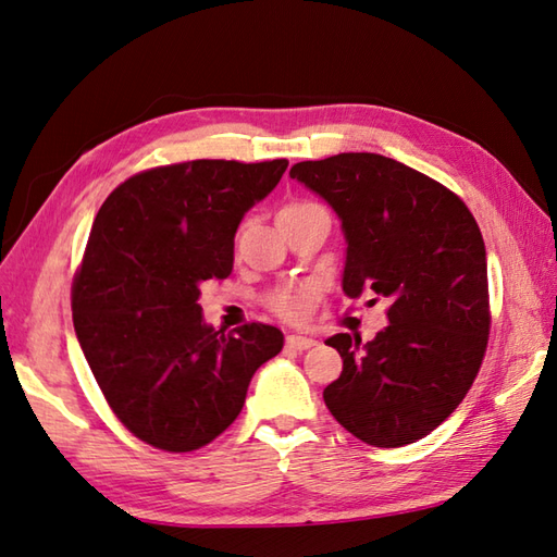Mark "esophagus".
<instances>
[{
	"instance_id": "obj_1",
	"label": "esophagus",
	"mask_w": 557,
	"mask_h": 557,
	"mask_svg": "<svg viewBox=\"0 0 557 557\" xmlns=\"http://www.w3.org/2000/svg\"><path fill=\"white\" fill-rule=\"evenodd\" d=\"M287 347L294 349V351H304V349L315 347V339L313 337H304V335H289L287 337Z\"/></svg>"
}]
</instances>
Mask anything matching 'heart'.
Returning <instances> with one entry per match:
<instances>
[{"instance_id":"b5f03b06","label":"heart","mask_w":557,"mask_h":557,"mask_svg":"<svg viewBox=\"0 0 557 557\" xmlns=\"http://www.w3.org/2000/svg\"><path fill=\"white\" fill-rule=\"evenodd\" d=\"M304 206H311V203H292L282 210H294V208H304ZM311 301H313V287H297V289H287V292L275 294V297H272V309H275L282 318H287V321L299 323V321H304L306 313H309Z\"/></svg>"}]
</instances>
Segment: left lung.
I'll use <instances>...</instances> for the list:
<instances>
[{
    "mask_svg": "<svg viewBox=\"0 0 557 557\" xmlns=\"http://www.w3.org/2000/svg\"><path fill=\"white\" fill-rule=\"evenodd\" d=\"M292 180L335 210L347 242L342 292L389 301L371 342L327 339L342 373L323 389L330 413L375 447L437 429L474 383L488 345L486 246L469 208L417 170L375 152L297 162Z\"/></svg>",
    "mask_w": 557,
    "mask_h": 557,
    "instance_id": "left-lung-1",
    "label": "left lung"
}]
</instances>
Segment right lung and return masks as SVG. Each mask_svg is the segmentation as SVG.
<instances>
[{
    "label": "right lung",
    "mask_w": 557,
    "mask_h": 557,
    "mask_svg": "<svg viewBox=\"0 0 557 557\" xmlns=\"http://www.w3.org/2000/svg\"><path fill=\"white\" fill-rule=\"evenodd\" d=\"M287 160H194L116 186L92 222L71 292L78 345L128 431L168 453L208 445L239 417L253 373L285 335L206 323L200 285L227 277L244 215Z\"/></svg>",
    "instance_id": "obj_1"
}]
</instances>
